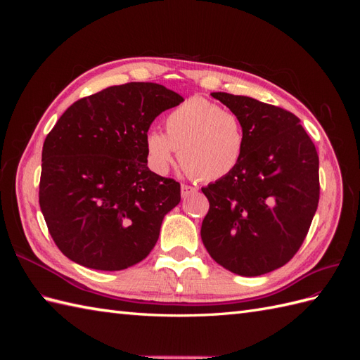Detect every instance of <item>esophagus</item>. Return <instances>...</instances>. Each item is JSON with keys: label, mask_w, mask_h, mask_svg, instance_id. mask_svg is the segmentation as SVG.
<instances>
[{"label": "esophagus", "mask_w": 360, "mask_h": 360, "mask_svg": "<svg viewBox=\"0 0 360 360\" xmlns=\"http://www.w3.org/2000/svg\"><path fill=\"white\" fill-rule=\"evenodd\" d=\"M197 192H198L197 188L189 186V184H181V197L183 198H188V197H191V195L197 193Z\"/></svg>", "instance_id": "esophagus-1"}]
</instances>
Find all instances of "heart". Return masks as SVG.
Listing matches in <instances>:
<instances>
[{
  "mask_svg": "<svg viewBox=\"0 0 360 360\" xmlns=\"http://www.w3.org/2000/svg\"><path fill=\"white\" fill-rule=\"evenodd\" d=\"M167 134L150 130L146 151L150 167L163 174L172 165L177 150L191 176L214 181L228 176L242 159L245 132L240 118L219 105L191 97L167 115Z\"/></svg>",
  "mask_w": 360,
  "mask_h": 360,
  "instance_id": "b5f03b06",
  "label": "heart"
}]
</instances>
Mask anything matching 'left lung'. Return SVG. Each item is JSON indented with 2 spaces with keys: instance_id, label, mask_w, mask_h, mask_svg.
Wrapping results in <instances>:
<instances>
[{
  "instance_id": "obj_1",
  "label": "left lung",
  "mask_w": 360,
  "mask_h": 360,
  "mask_svg": "<svg viewBox=\"0 0 360 360\" xmlns=\"http://www.w3.org/2000/svg\"><path fill=\"white\" fill-rule=\"evenodd\" d=\"M240 118L238 165L202 188L207 252L226 270L259 276L287 264L307 237L320 198L319 155L300 120L252 97L212 93Z\"/></svg>"
}]
</instances>
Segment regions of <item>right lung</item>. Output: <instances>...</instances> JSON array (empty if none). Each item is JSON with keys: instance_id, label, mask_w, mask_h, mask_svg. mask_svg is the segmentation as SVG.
<instances>
[{"instance_id": "obj_1", "label": "right lung", "mask_w": 360, "mask_h": 360, "mask_svg": "<svg viewBox=\"0 0 360 360\" xmlns=\"http://www.w3.org/2000/svg\"><path fill=\"white\" fill-rule=\"evenodd\" d=\"M183 102L153 82H129L76 101L41 150L39 202L61 252L84 267L123 270L155 248L180 183L147 167L153 120Z\"/></svg>"}]
</instances>
